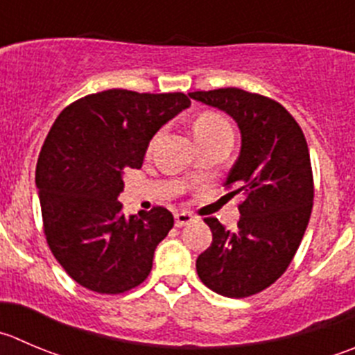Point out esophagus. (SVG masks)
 <instances>
[{"label": "esophagus", "instance_id": "esophagus-1", "mask_svg": "<svg viewBox=\"0 0 355 355\" xmlns=\"http://www.w3.org/2000/svg\"><path fill=\"white\" fill-rule=\"evenodd\" d=\"M194 218H196V216H192L189 211H180V213H177V215H175V225L184 227V225H187V223L194 222Z\"/></svg>", "mask_w": 355, "mask_h": 355}]
</instances>
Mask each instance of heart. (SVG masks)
<instances>
[{
	"instance_id": "heart-1",
	"label": "heart",
	"mask_w": 355,
	"mask_h": 355,
	"mask_svg": "<svg viewBox=\"0 0 355 355\" xmlns=\"http://www.w3.org/2000/svg\"><path fill=\"white\" fill-rule=\"evenodd\" d=\"M222 135H232L230 126L225 119L215 112H205L194 123V137L199 144L209 142Z\"/></svg>"
}]
</instances>
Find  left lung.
Listing matches in <instances>:
<instances>
[{
  "instance_id": "8db88e82",
  "label": "left lung",
  "mask_w": 355,
  "mask_h": 355,
  "mask_svg": "<svg viewBox=\"0 0 355 355\" xmlns=\"http://www.w3.org/2000/svg\"><path fill=\"white\" fill-rule=\"evenodd\" d=\"M189 97L237 123L239 157L225 187L241 194L237 229L205 218L213 241L196 260L209 290L244 298L276 283L293 260L309 225L314 199L311 156L304 132L276 101L239 88L194 92Z\"/></svg>"
}]
</instances>
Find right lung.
Segmentation results:
<instances>
[{
    "mask_svg": "<svg viewBox=\"0 0 355 355\" xmlns=\"http://www.w3.org/2000/svg\"><path fill=\"white\" fill-rule=\"evenodd\" d=\"M184 94L105 90L67 105L41 147L36 187L44 236L83 288L116 295L146 281L173 215L154 206L125 215L118 201L126 168L139 170L149 142L187 109Z\"/></svg>",
    "mask_w": 355,
    "mask_h": 355,
    "instance_id": "right-lung-1",
    "label": "right lung"
}]
</instances>
